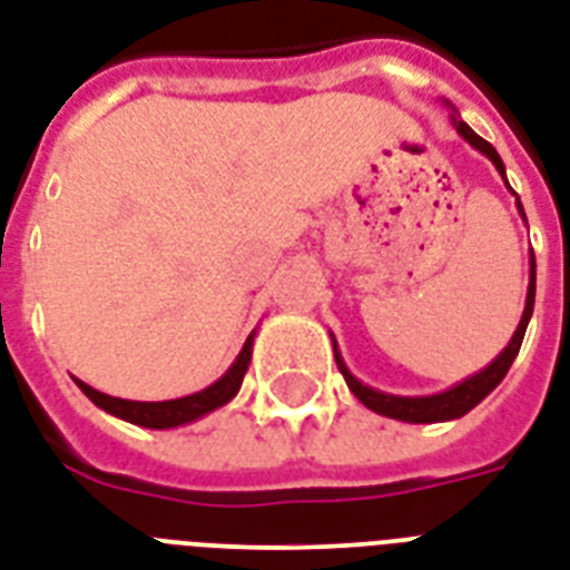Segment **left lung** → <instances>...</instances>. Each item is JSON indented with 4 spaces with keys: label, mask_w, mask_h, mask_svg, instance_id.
Instances as JSON below:
<instances>
[{
    "label": "left lung",
    "mask_w": 570,
    "mask_h": 570,
    "mask_svg": "<svg viewBox=\"0 0 570 570\" xmlns=\"http://www.w3.org/2000/svg\"><path fill=\"white\" fill-rule=\"evenodd\" d=\"M445 106H452L445 100ZM452 125L454 130L461 134V139L473 145L475 151H482L488 160L497 166L502 178H505V166H502L500 154L493 148L491 142H484L482 136L475 134L473 127L466 125L458 118V112L452 109ZM505 187H509V180H505ZM518 210L520 216L527 219L523 214V205H520L518 198ZM532 308H535V253L529 249V288H527V306H523V315H520V324L511 335V342L500 351V356L488 363L482 372L470 374L466 381L454 383L449 390L436 392V395H390V392H381V390H372V386H365L363 381H356L351 368L345 365L342 354H338V347H335V338H333V351H335V363H338V372L345 374L347 381V390L354 392L356 399L363 401L365 407L374 410V413H381V416H390V419H399V422H413V425H428V422H449V419H461L464 413L475 407V404H482L488 395H491L497 386L502 383V377L509 374L511 363H514V356H518L520 345H523V335H527V326H529V317H532Z\"/></svg>",
    "instance_id": "8db88e82"
}]
</instances>
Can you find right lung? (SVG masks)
<instances>
[{
	"label": "right lung",
	"mask_w": 570,
	"mask_h": 570,
	"mask_svg": "<svg viewBox=\"0 0 570 570\" xmlns=\"http://www.w3.org/2000/svg\"><path fill=\"white\" fill-rule=\"evenodd\" d=\"M253 338H255V333L246 338V345L240 347L237 360L228 365V372H225L219 381H214L202 392L184 395V399L130 401V399H112V395L97 392L95 386H88V383H82V381H77V386L86 392L88 399L95 401L97 407L106 410L109 416L125 419V422H130V425L157 428V431L189 425V422H196V419L207 416V413H214L216 407H223V404H228V401L235 399L237 390H240V383H244L246 368H249V363H253Z\"/></svg>",
	"instance_id": "add662e5"
}]
</instances>
